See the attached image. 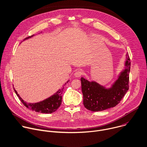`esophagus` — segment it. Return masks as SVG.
Instances as JSON below:
<instances>
[{
    "label": "esophagus",
    "mask_w": 147,
    "mask_h": 147,
    "mask_svg": "<svg viewBox=\"0 0 147 147\" xmlns=\"http://www.w3.org/2000/svg\"><path fill=\"white\" fill-rule=\"evenodd\" d=\"M82 75H83V72L80 69L76 70L74 73V75L76 78H79V77L81 76Z\"/></svg>",
    "instance_id": "obj_1"
}]
</instances>
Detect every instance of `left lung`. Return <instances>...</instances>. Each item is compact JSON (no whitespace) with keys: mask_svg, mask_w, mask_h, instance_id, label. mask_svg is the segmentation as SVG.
I'll use <instances>...</instances> for the list:
<instances>
[{"mask_svg":"<svg viewBox=\"0 0 147 147\" xmlns=\"http://www.w3.org/2000/svg\"><path fill=\"white\" fill-rule=\"evenodd\" d=\"M126 68L111 88L106 89L94 82L81 78L84 107L92 111H99L113 107L122 100L129 90L130 60L127 54Z\"/></svg>","mask_w":147,"mask_h":147,"instance_id":"obj_1","label":"left lung"}]
</instances>
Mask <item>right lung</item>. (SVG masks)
<instances>
[{"mask_svg": "<svg viewBox=\"0 0 147 147\" xmlns=\"http://www.w3.org/2000/svg\"><path fill=\"white\" fill-rule=\"evenodd\" d=\"M33 36H30L29 37H32ZM29 37H27L28 38ZM68 81L67 82L68 83ZM65 83L64 85L67 83ZM64 87V85H63ZM64 87L61 88L59 91H57L55 94L51 96L50 98H48L47 99L41 102L40 103H28L26 102H25L18 94L16 90L14 89L15 92L16 93L17 95L18 96L19 99L21 100V102L25 106H26L28 109L34 110L36 112L42 113H45V114H51L55 111H56L57 109L60 106L62 102V92L63 91Z\"/></svg>", "mask_w": 147, "mask_h": 147, "instance_id": "add662e5", "label": "right lung"}]
</instances>
